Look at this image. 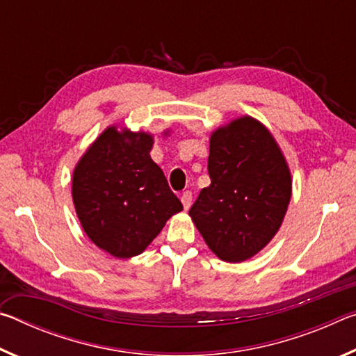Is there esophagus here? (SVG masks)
<instances>
[{"mask_svg":"<svg viewBox=\"0 0 356 356\" xmlns=\"http://www.w3.org/2000/svg\"><path fill=\"white\" fill-rule=\"evenodd\" d=\"M191 200H193L191 191H184V193H182V196H180V201H182V204H184V209H185V210H188V209H190V206H191Z\"/></svg>","mask_w":356,"mask_h":356,"instance_id":"34e87169","label":"esophagus"}]
</instances>
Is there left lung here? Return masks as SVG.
Returning <instances> with one entry per match:
<instances>
[{
  "label": "left lung",
  "instance_id": "1",
  "mask_svg": "<svg viewBox=\"0 0 356 356\" xmlns=\"http://www.w3.org/2000/svg\"><path fill=\"white\" fill-rule=\"evenodd\" d=\"M210 185L190 216L221 261L243 262L280 231L292 196L287 161L259 120L242 116L210 136Z\"/></svg>",
  "mask_w": 356,
  "mask_h": 356
}]
</instances>
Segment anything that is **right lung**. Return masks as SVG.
<instances>
[{
  "label": "right lung",
  "instance_id": "add662e5",
  "mask_svg": "<svg viewBox=\"0 0 356 356\" xmlns=\"http://www.w3.org/2000/svg\"><path fill=\"white\" fill-rule=\"evenodd\" d=\"M146 131L108 127L78 161L72 197L83 231L118 259L141 254L166 221L182 210Z\"/></svg>",
  "mask_w": 356,
  "mask_h": 356
}]
</instances>
